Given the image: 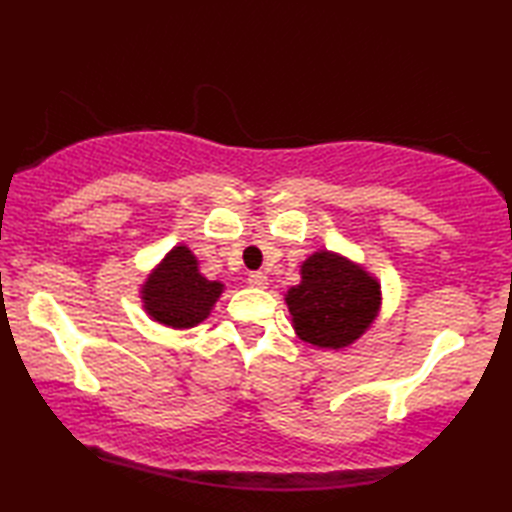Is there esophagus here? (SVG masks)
<instances>
[{
  "instance_id": "esophagus-1",
  "label": "esophagus",
  "mask_w": 512,
  "mask_h": 512,
  "mask_svg": "<svg viewBox=\"0 0 512 512\" xmlns=\"http://www.w3.org/2000/svg\"><path fill=\"white\" fill-rule=\"evenodd\" d=\"M247 283L252 285V287H256V289H265L269 285V280H267V276L263 274V271H254V274H249Z\"/></svg>"
}]
</instances>
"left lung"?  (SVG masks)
<instances>
[{"label": "left lung", "mask_w": 512, "mask_h": 512, "mask_svg": "<svg viewBox=\"0 0 512 512\" xmlns=\"http://www.w3.org/2000/svg\"><path fill=\"white\" fill-rule=\"evenodd\" d=\"M296 336L316 349L342 351L360 340L380 316V280L360 263L318 249L300 265V283L287 289Z\"/></svg>", "instance_id": "obj_1"}]
</instances>
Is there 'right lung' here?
Instances as JSON below:
<instances>
[{
	"label": "right lung",
	"instance_id": "obj_1",
	"mask_svg": "<svg viewBox=\"0 0 512 512\" xmlns=\"http://www.w3.org/2000/svg\"><path fill=\"white\" fill-rule=\"evenodd\" d=\"M225 291L223 280H210L198 269L187 245H176L145 276L139 289L145 314L170 329H192L210 318Z\"/></svg>",
	"mask_w": 512,
	"mask_h": 512
}]
</instances>
